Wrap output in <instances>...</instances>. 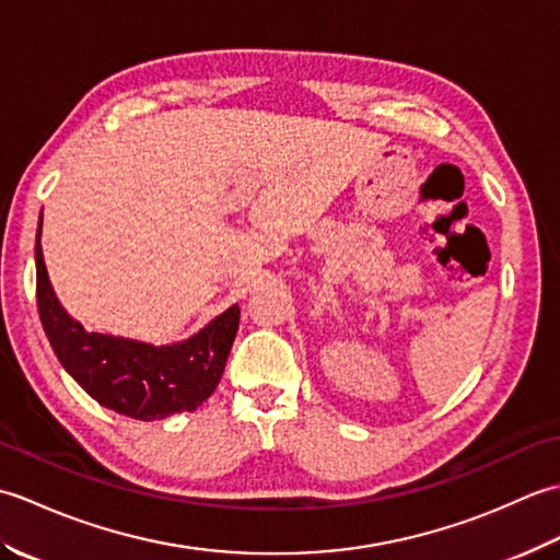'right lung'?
<instances>
[{"instance_id":"obj_1","label":"right lung","mask_w":560,"mask_h":560,"mask_svg":"<svg viewBox=\"0 0 560 560\" xmlns=\"http://www.w3.org/2000/svg\"><path fill=\"white\" fill-rule=\"evenodd\" d=\"M35 235V299L50 347L65 371L96 399L129 419L159 421L171 413L195 411L211 397L233 347L241 307L231 305L195 337L153 347V343L86 331L71 319L47 279Z\"/></svg>"}]
</instances>
